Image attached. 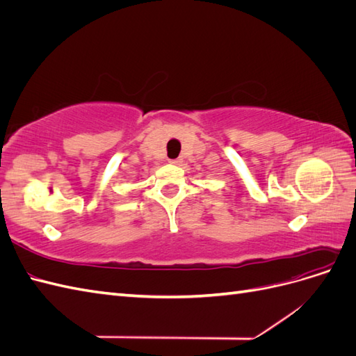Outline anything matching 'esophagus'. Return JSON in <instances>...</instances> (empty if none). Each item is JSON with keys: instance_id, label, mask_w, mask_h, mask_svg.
I'll return each mask as SVG.
<instances>
[{"instance_id": "esophagus-1", "label": "esophagus", "mask_w": 356, "mask_h": 356, "mask_svg": "<svg viewBox=\"0 0 356 356\" xmlns=\"http://www.w3.org/2000/svg\"><path fill=\"white\" fill-rule=\"evenodd\" d=\"M170 163H174V165H179L181 163V160L179 159H175V160H169Z\"/></svg>"}]
</instances>
